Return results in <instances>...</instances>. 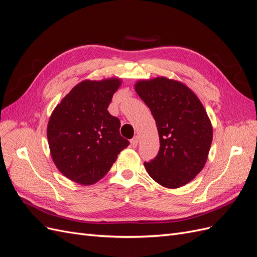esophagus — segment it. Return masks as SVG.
<instances>
[{"mask_svg":"<svg viewBox=\"0 0 257 257\" xmlns=\"http://www.w3.org/2000/svg\"><path fill=\"white\" fill-rule=\"evenodd\" d=\"M137 145H138V137H137V136H135V137L131 141V146L133 147V148H136V147H137Z\"/></svg>","mask_w":257,"mask_h":257,"instance_id":"esophagus-1","label":"esophagus"}]
</instances>
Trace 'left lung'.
<instances>
[{
	"label": "left lung",
	"instance_id": "1",
	"mask_svg": "<svg viewBox=\"0 0 257 257\" xmlns=\"http://www.w3.org/2000/svg\"><path fill=\"white\" fill-rule=\"evenodd\" d=\"M135 90L150 108L160 137L158 155L144 163L147 172L165 188H180L206 164L211 122L195 93L180 81L158 77L138 81Z\"/></svg>",
	"mask_w": 257,
	"mask_h": 257
}]
</instances>
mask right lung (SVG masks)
I'll return each mask as SVG.
<instances>
[{"instance_id": "1", "label": "right lung", "mask_w": 257, "mask_h": 257, "mask_svg": "<svg viewBox=\"0 0 257 257\" xmlns=\"http://www.w3.org/2000/svg\"><path fill=\"white\" fill-rule=\"evenodd\" d=\"M118 78L78 83L54 108L47 126L51 158L69 180L90 185L102 179L130 145L120 120L108 112Z\"/></svg>"}]
</instances>
